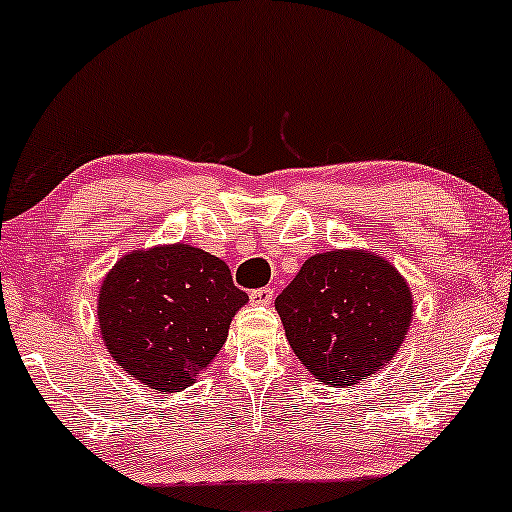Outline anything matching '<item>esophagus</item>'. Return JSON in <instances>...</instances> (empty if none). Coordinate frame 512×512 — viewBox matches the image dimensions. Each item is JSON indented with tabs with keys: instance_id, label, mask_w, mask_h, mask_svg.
<instances>
[{
	"instance_id": "1",
	"label": "esophagus",
	"mask_w": 512,
	"mask_h": 512,
	"mask_svg": "<svg viewBox=\"0 0 512 512\" xmlns=\"http://www.w3.org/2000/svg\"><path fill=\"white\" fill-rule=\"evenodd\" d=\"M272 301H275V291H272L270 287H263V289H254V291H251V303H256V305H270Z\"/></svg>"
}]
</instances>
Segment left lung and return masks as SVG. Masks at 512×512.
<instances>
[{
    "label": "left lung",
    "instance_id": "1",
    "mask_svg": "<svg viewBox=\"0 0 512 512\" xmlns=\"http://www.w3.org/2000/svg\"><path fill=\"white\" fill-rule=\"evenodd\" d=\"M275 308L291 350L331 388L355 386L386 367L414 313L400 272L360 249L310 256Z\"/></svg>",
    "mask_w": 512,
    "mask_h": 512
}]
</instances>
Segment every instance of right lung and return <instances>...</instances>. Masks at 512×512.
Masks as SVG:
<instances>
[{
    "mask_svg": "<svg viewBox=\"0 0 512 512\" xmlns=\"http://www.w3.org/2000/svg\"><path fill=\"white\" fill-rule=\"evenodd\" d=\"M247 301L221 258L178 242L119 258L98 294V324L126 374L181 393L218 355Z\"/></svg>",
    "mask_w": 512,
    "mask_h": 512,
    "instance_id": "right-lung-1",
    "label": "right lung"
}]
</instances>
